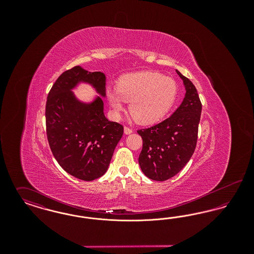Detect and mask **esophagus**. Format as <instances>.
I'll use <instances>...</instances> for the list:
<instances>
[{
    "instance_id": "34e87169",
    "label": "esophagus",
    "mask_w": 254,
    "mask_h": 254,
    "mask_svg": "<svg viewBox=\"0 0 254 254\" xmlns=\"http://www.w3.org/2000/svg\"><path fill=\"white\" fill-rule=\"evenodd\" d=\"M124 131H125V134H130V133H132V128H130V127H124Z\"/></svg>"
}]
</instances>
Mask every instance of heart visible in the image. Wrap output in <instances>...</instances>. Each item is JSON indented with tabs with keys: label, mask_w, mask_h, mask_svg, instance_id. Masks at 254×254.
Listing matches in <instances>:
<instances>
[{
	"label": "heart",
	"mask_w": 254,
	"mask_h": 254,
	"mask_svg": "<svg viewBox=\"0 0 254 254\" xmlns=\"http://www.w3.org/2000/svg\"><path fill=\"white\" fill-rule=\"evenodd\" d=\"M178 92L175 80L155 71L127 74L117 88H109L107 98L116 115L130 103L129 112L139 124L148 125L162 120L173 107Z\"/></svg>",
	"instance_id": "heart-1"
}]
</instances>
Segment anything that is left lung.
Masks as SVG:
<instances>
[{
  "mask_svg": "<svg viewBox=\"0 0 254 254\" xmlns=\"http://www.w3.org/2000/svg\"><path fill=\"white\" fill-rule=\"evenodd\" d=\"M176 72L187 89L181 106L166 120L137 130L143 140L139 165L145 176L154 181L176 175L190 160L197 144L202 103L191 81Z\"/></svg>",
  "mask_w": 254,
  "mask_h": 254,
  "instance_id": "obj_1",
  "label": "left lung"
}]
</instances>
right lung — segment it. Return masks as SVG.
<instances>
[{
    "instance_id": "right-lung-1",
    "label": "right lung",
    "mask_w": 254,
    "mask_h": 254,
    "mask_svg": "<svg viewBox=\"0 0 254 254\" xmlns=\"http://www.w3.org/2000/svg\"><path fill=\"white\" fill-rule=\"evenodd\" d=\"M79 81L92 84L105 95L104 73L88 72L79 65L65 70L49 90L46 130L51 152L61 167L78 179L92 181L108 170L124 127L105 117L100 97L90 105L75 99L70 89Z\"/></svg>"
}]
</instances>
